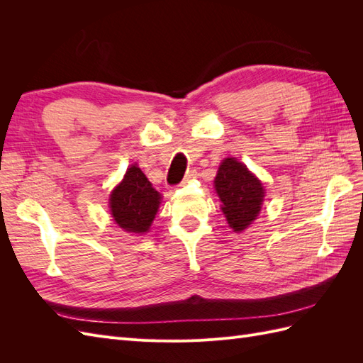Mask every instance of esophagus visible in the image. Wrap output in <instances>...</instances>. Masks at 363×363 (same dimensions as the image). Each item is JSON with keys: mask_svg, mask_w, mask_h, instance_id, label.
Listing matches in <instances>:
<instances>
[{"mask_svg": "<svg viewBox=\"0 0 363 363\" xmlns=\"http://www.w3.org/2000/svg\"><path fill=\"white\" fill-rule=\"evenodd\" d=\"M195 177H196V171H195V169H191V171H188V172H186V175H184V180L182 182V184L188 183L189 180H192V179H195Z\"/></svg>", "mask_w": 363, "mask_h": 363, "instance_id": "esophagus-1", "label": "esophagus"}]
</instances>
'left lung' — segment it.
<instances>
[{
	"label": "left lung",
	"mask_w": 363,
	"mask_h": 363,
	"mask_svg": "<svg viewBox=\"0 0 363 363\" xmlns=\"http://www.w3.org/2000/svg\"><path fill=\"white\" fill-rule=\"evenodd\" d=\"M215 189L223 201V212L235 232H242L260 212L263 186L244 163L233 157L223 160L215 179Z\"/></svg>",
	"instance_id": "left-lung-1"
}]
</instances>
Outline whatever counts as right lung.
I'll return each instance as SVG.
<instances>
[{
  "label": "right lung",
  "mask_w": 363,
  "mask_h": 363,
  "mask_svg": "<svg viewBox=\"0 0 363 363\" xmlns=\"http://www.w3.org/2000/svg\"><path fill=\"white\" fill-rule=\"evenodd\" d=\"M160 195L152 189L145 174L131 164L124 180L111 195V212L119 227L130 233H144L156 216Z\"/></svg>",
  "instance_id": "1"
}]
</instances>
